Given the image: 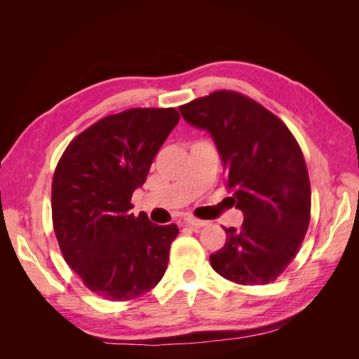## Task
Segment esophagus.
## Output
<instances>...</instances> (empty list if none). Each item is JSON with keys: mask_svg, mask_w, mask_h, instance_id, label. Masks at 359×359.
Returning <instances> with one entry per match:
<instances>
[{"mask_svg": "<svg viewBox=\"0 0 359 359\" xmlns=\"http://www.w3.org/2000/svg\"><path fill=\"white\" fill-rule=\"evenodd\" d=\"M184 223L189 224V226H193V227H203L206 224V222L199 220V219H194V217H187V219L184 220Z\"/></svg>", "mask_w": 359, "mask_h": 359, "instance_id": "esophagus-1", "label": "esophagus"}]
</instances>
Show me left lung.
<instances>
[{"instance_id": "1", "label": "left lung", "mask_w": 359, "mask_h": 359, "mask_svg": "<svg viewBox=\"0 0 359 359\" xmlns=\"http://www.w3.org/2000/svg\"><path fill=\"white\" fill-rule=\"evenodd\" d=\"M182 118L214 139L226 186L244 214L240 229L210 256L211 266L238 285H268L299 252L310 223L311 190L302 151L286 124L235 91H214L180 106Z\"/></svg>"}]
</instances>
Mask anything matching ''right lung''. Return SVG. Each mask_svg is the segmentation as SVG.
I'll return each instance as SVG.
<instances>
[{
    "label": "right lung",
    "mask_w": 359,
    "mask_h": 359,
    "mask_svg": "<svg viewBox=\"0 0 359 359\" xmlns=\"http://www.w3.org/2000/svg\"><path fill=\"white\" fill-rule=\"evenodd\" d=\"M178 121L173 107L109 115L76 136L58 161L53 231L69 266L99 297L135 299L165 276L178 226L133 215L130 199Z\"/></svg>",
    "instance_id": "1"
}]
</instances>
